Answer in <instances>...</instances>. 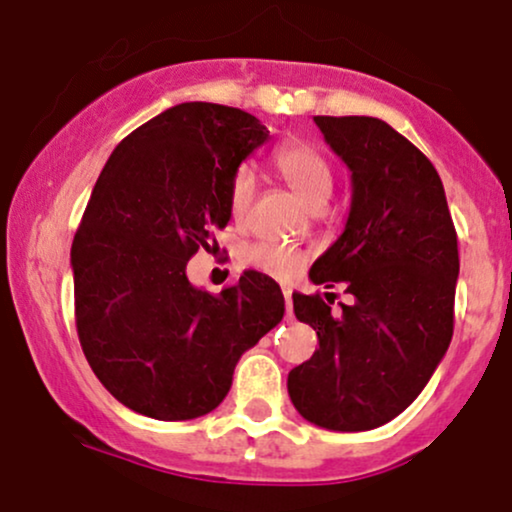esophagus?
<instances>
[{
	"mask_svg": "<svg viewBox=\"0 0 512 512\" xmlns=\"http://www.w3.org/2000/svg\"><path fill=\"white\" fill-rule=\"evenodd\" d=\"M282 294H285V302H287V314H292V287H282Z\"/></svg>",
	"mask_w": 512,
	"mask_h": 512,
	"instance_id": "esophagus-1",
	"label": "esophagus"
}]
</instances>
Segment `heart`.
<instances>
[{
  "instance_id": "1",
  "label": "heart",
  "mask_w": 512,
  "mask_h": 512,
  "mask_svg": "<svg viewBox=\"0 0 512 512\" xmlns=\"http://www.w3.org/2000/svg\"><path fill=\"white\" fill-rule=\"evenodd\" d=\"M272 163H275L277 173L297 190L299 198L307 200L314 208L327 203V198L332 195L334 188V173L332 165L327 163V158H324L312 143H280V146L275 148V153H272ZM252 198H255V173H252L250 165H240V168L232 173L230 185H227V208H230V215L235 223H242V220L247 218ZM245 262L247 265L257 267V270L267 272V275L289 277L292 272L299 270L304 257L302 252L285 245V242L262 240L247 247Z\"/></svg>"
}]
</instances>
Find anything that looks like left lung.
Here are the masks:
<instances>
[{
	"label": "left lung",
	"mask_w": 512,
	"mask_h": 512,
	"mask_svg": "<svg viewBox=\"0 0 512 512\" xmlns=\"http://www.w3.org/2000/svg\"><path fill=\"white\" fill-rule=\"evenodd\" d=\"M352 170V208L339 240L309 270L332 294H292L319 349L294 366V409L329 431L384 426L428 384L453 337L458 237L433 163L389 123L371 116H314Z\"/></svg>",
	"instance_id": "obj_1"
}]
</instances>
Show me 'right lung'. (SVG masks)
Instances as JSON below:
<instances>
[{"label":"right lung","mask_w":512,"mask_h":512,"mask_svg":"<svg viewBox=\"0 0 512 512\" xmlns=\"http://www.w3.org/2000/svg\"><path fill=\"white\" fill-rule=\"evenodd\" d=\"M267 136L240 108L178 103L123 138L98 175L71 245L76 332L98 381L136 414H210L240 356L285 317L262 272L220 294L185 275L230 220L232 173Z\"/></svg>","instance_id":"1"}]
</instances>
